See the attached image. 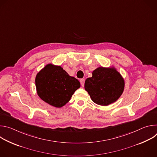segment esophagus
<instances>
[{"mask_svg":"<svg viewBox=\"0 0 157 157\" xmlns=\"http://www.w3.org/2000/svg\"><path fill=\"white\" fill-rule=\"evenodd\" d=\"M84 81H85V79H80V82H81V84L82 86H84Z\"/></svg>","mask_w":157,"mask_h":157,"instance_id":"34e87169","label":"esophagus"}]
</instances>
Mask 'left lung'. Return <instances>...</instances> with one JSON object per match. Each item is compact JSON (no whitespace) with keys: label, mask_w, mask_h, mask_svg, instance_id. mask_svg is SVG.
Instances as JSON below:
<instances>
[{"label":"left lung","mask_w":157,"mask_h":157,"mask_svg":"<svg viewBox=\"0 0 157 157\" xmlns=\"http://www.w3.org/2000/svg\"><path fill=\"white\" fill-rule=\"evenodd\" d=\"M92 75L84 83L85 90L92 101L102 106L117 101L124 92L125 81L115 67H98Z\"/></svg>","instance_id":"obj_1"}]
</instances>
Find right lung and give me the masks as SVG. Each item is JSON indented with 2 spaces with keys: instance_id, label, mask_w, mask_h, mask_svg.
I'll list each match as a JSON object with an SVG mask.
<instances>
[{
  "instance_id": "add662e5",
  "label": "right lung",
  "mask_w": 157,
  "mask_h": 157,
  "mask_svg": "<svg viewBox=\"0 0 157 157\" xmlns=\"http://www.w3.org/2000/svg\"><path fill=\"white\" fill-rule=\"evenodd\" d=\"M35 86L41 99L50 105L60 108L70 101L81 84L61 66L48 63L36 74Z\"/></svg>"
}]
</instances>
